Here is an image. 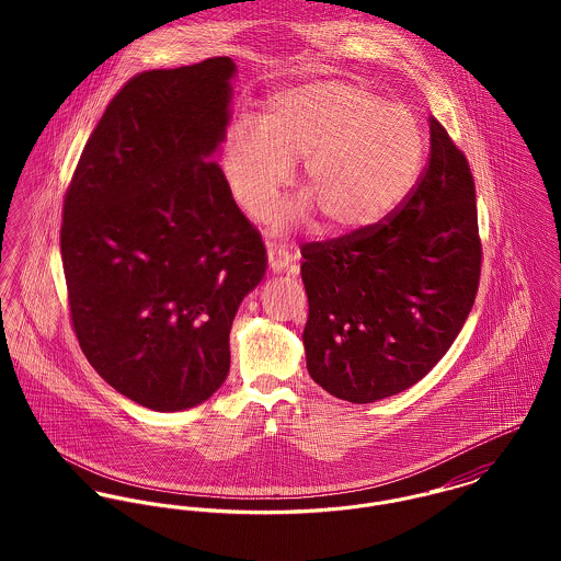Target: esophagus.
<instances>
[{"instance_id":"34e87169","label":"esophagus","mask_w":561,"mask_h":561,"mask_svg":"<svg viewBox=\"0 0 561 561\" xmlns=\"http://www.w3.org/2000/svg\"><path fill=\"white\" fill-rule=\"evenodd\" d=\"M267 261H270V270H272L274 274H278V272H285V270L296 261V256H294V252H291L289 248H285L283 243L270 241V243H267Z\"/></svg>"}]
</instances>
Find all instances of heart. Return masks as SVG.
<instances>
[{
	"mask_svg": "<svg viewBox=\"0 0 561 561\" xmlns=\"http://www.w3.org/2000/svg\"><path fill=\"white\" fill-rule=\"evenodd\" d=\"M300 161L298 190L323 236L367 231L412 194L425 161L419 118L365 85L307 81L265 101L259 123L236 121L222 145L231 196L261 216ZM305 203L272 216L274 227L305 216Z\"/></svg>",
	"mask_w": 561,
	"mask_h": 561,
	"instance_id": "obj_1",
	"label": "heart"
}]
</instances>
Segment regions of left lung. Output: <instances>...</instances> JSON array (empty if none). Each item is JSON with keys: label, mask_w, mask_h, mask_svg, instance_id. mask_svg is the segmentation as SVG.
I'll return each mask as SVG.
<instances>
[{"label": "left lung", "mask_w": 561, "mask_h": 561, "mask_svg": "<svg viewBox=\"0 0 561 561\" xmlns=\"http://www.w3.org/2000/svg\"><path fill=\"white\" fill-rule=\"evenodd\" d=\"M307 369L323 391L371 403L416 385L451 347L480 287L476 183L430 118V161L380 225L302 245Z\"/></svg>", "instance_id": "8db88e82"}]
</instances>
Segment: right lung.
<instances>
[{
	"instance_id": "add662e5",
	"label": "right lung",
	"mask_w": 561,
	"mask_h": 561,
	"mask_svg": "<svg viewBox=\"0 0 561 561\" xmlns=\"http://www.w3.org/2000/svg\"><path fill=\"white\" fill-rule=\"evenodd\" d=\"M233 76L222 56L131 78L65 196L60 252L81 352L112 389L158 412L222 387L236 313L267 267L214 161Z\"/></svg>"
}]
</instances>
